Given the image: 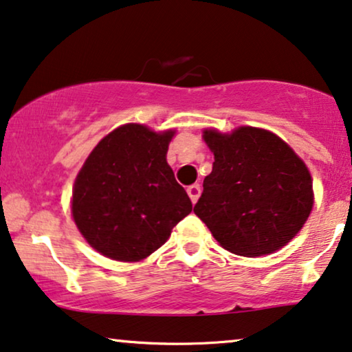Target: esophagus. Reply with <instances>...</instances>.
Returning <instances> with one entry per match:
<instances>
[{"mask_svg": "<svg viewBox=\"0 0 352 352\" xmlns=\"http://www.w3.org/2000/svg\"><path fill=\"white\" fill-rule=\"evenodd\" d=\"M186 193H188V196H190V199H191V203H196V201H198V198H199V195H201V186L198 185V184H195V185H191V186H188V188H186Z\"/></svg>", "mask_w": 352, "mask_h": 352, "instance_id": "34e87169", "label": "esophagus"}]
</instances>
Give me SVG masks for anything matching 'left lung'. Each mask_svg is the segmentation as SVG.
Returning a JSON list of instances; mask_svg holds the SVG:
<instances>
[{
    "label": "left lung",
    "mask_w": 352,
    "mask_h": 352,
    "mask_svg": "<svg viewBox=\"0 0 352 352\" xmlns=\"http://www.w3.org/2000/svg\"><path fill=\"white\" fill-rule=\"evenodd\" d=\"M212 172L195 214L220 246L245 257L275 252L301 230L314 206L312 177L301 157L275 133L238 127L204 130Z\"/></svg>",
    "instance_id": "1"
}]
</instances>
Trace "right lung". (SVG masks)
<instances>
[{
	"instance_id": "obj_1",
	"label": "right lung",
	"mask_w": 352,
	"mask_h": 352,
	"mask_svg": "<svg viewBox=\"0 0 352 352\" xmlns=\"http://www.w3.org/2000/svg\"><path fill=\"white\" fill-rule=\"evenodd\" d=\"M175 130L125 124L87 157L72 190L78 232L102 256L138 262L159 250L193 209L167 164Z\"/></svg>"
}]
</instances>
